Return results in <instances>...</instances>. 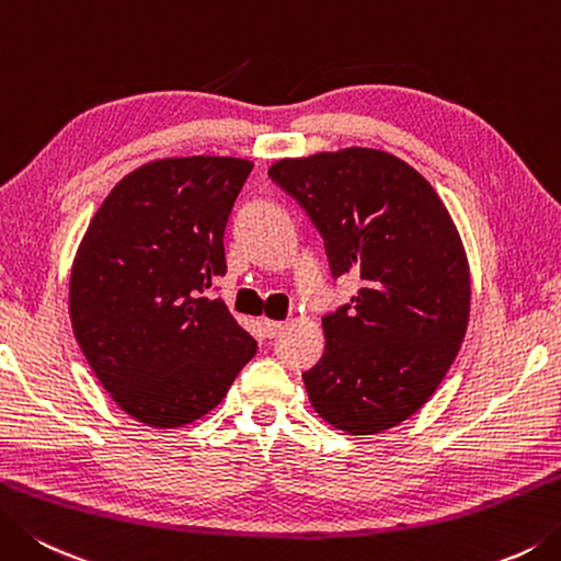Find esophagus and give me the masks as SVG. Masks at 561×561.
Returning <instances> with one entry per match:
<instances>
[{"mask_svg": "<svg viewBox=\"0 0 561 561\" xmlns=\"http://www.w3.org/2000/svg\"><path fill=\"white\" fill-rule=\"evenodd\" d=\"M261 330H263V334H266L268 340H271V336H276V334L283 330V322H276V320H268V317H263V320H261Z\"/></svg>", "mask_w": 561, "mask_h": 561, "instance_id": "obj_1", "label": "esophagus"}]
</instances>
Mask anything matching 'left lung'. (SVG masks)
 I'll list each match as a JSON object with an SVG mask.
<instances>
[{
	"mask_svg": "<svg viewBox=\"0 0 561 561\" xmlns=\"http://www.w3.org/2000/svg\"><path fill=\"white\" fill-rule=\"evenodd\" d=\"M268 175L322 234L332 276L362 278L322 317L324 354L302 374L314 412L348 435L400 425L447 376L469 324V261L445 203L398 156L362 146L283 158Z\"/></svg>",
	"mask_w": 561,
	"mask_h": 561,
	"instance_id": "1",
	"label": "left lung"
}]
</instances>
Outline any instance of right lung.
<instances>
[{"mask_svg":"<svg viewBox=\"0 0 561 561\" xmlns=\"http://www.w3.org/2000/svg\"><path fill=\"white\" fill-rule=\"evenodd\" d=\"M253 163L161 158L104 197L70 273V322L84 358L126 415L183 427L221 403L256 340L221 298L225 227Z\"/></svg>","mask_w":561,"mask_h":561,"instance_id":"1","label":"right lung"}]
</instances>
